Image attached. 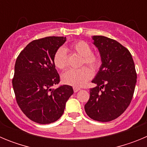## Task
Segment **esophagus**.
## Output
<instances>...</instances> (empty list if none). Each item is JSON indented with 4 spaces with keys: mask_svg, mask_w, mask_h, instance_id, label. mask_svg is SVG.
Here are the masks:
<instances>
[{
    "mask_svg": "<svg viewBox=\"0 0 147 147\" xmlns=\"http://www.w3.org/2000/svg\"><path fill=\"white\" fill-rule=\"evenodd\" d=\"M80 90V88H77V87H74V93H76L77 91H79Z\"/></svg>",
    "mask_w": 147,
    "mask_h": 147,
    "instance_id": "obj_1",
    "label": "esophagus"
}]
</instances>
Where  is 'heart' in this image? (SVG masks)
<instances>
[{"instance_id": "heart-1", "label": "heart", "mask_w": 147, "mask_h": 147, "mask_svg": "<svg viewBox=\"0 0 147 147\" xmlns=\"http://www.w3.org/2000/svg\"><path fill=\"white\" fill-rule=\"evenodd\" d=\"M71 49L82 57V65L86 64L96 69L99 67L101 60L96 54L91 52L90 45L85 41L80 40L73 43ZM54 63L59 70L65 69L67 66V53L65 48L60 47L56 51L54 56ZM93 76V71L88 67H82L79 69H71L62 75V81L65 85L74 87H81L85 85Z\"/></svg>"}]
</instances>
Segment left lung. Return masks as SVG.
Listing matches in <instances>:
<instances>
[{
	"label": "left lung",
	"instance_id": "left-lung-1",
	"mask_svg": "<svg viewBox=\"0 0 147 147\" xmlns=\"http://www.w3.org/2000/svg\"><path fill=\"white\" fill-rule=\"evenodd\" d=\"M102 65L92 82L85 110L90 119L102 122L114 120L127 110L137 81L136 67L130 52L116 40L93 36Z\"/></svg>",
	"mask_w": 147,
	"mask_h": 147
}]
</instances>
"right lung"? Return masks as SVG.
Wrapping results in <instances>:
<instances>
[{
	"mask_svg": "<svg viewBox=\"0 0 147 147\" xmlns=\"http://www.w3.org/2000/svg\"><path fill=\"white\" fill-rule=\"evenodd\" d=\"M66 41L64 37H47L32 41L15 62L12 85L20 110L29 119L41 124L57 121L74 90L59 82L54 63L56 51Z\"/></svg>",
	"mask_w": 147,
	"mask_h": 147,
	"instance_id": "add662e5",
	"label": "right lung"
}]
</instances>
